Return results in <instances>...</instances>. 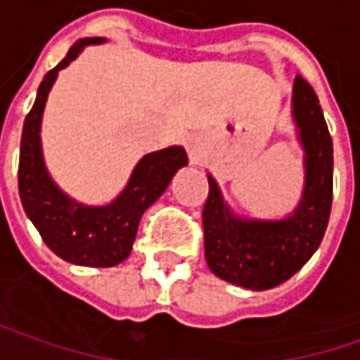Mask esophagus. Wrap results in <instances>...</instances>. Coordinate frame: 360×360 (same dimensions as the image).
Returning a JSON list of instances; mask_svg holds the SVG:
<instances>
[{
    "instance_id": "obj_1",
    "label": "esophagus",
    "mask_w": 360,
    "mask_h": 360,
    "mask_svg": "<svg viewBox=\"0 0 360 360\" xmlns=\"http://www.w3.org/2000/svg\"><path fill=\"white\" fill-rule=\"evenodd\" d=\"M185 148H187V155L191 160H198L203 153V142L198 136H189L185 140Z\"/></svg>"
}]
</instances>
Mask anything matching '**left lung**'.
Returning <instances> with one entry per match:
<instances>
[{"instance_id":"8db88e82","label":"left lung","mask_w":360,"mask_h":360,"mask_svg":"<svg viewBox=\"0 0 360 360\" xmlns=\"http://www.w3.org/2000/svg\"><path fill=\"white\" fill-rule=\"evenodd\" d=\"M291 117L304 150V189L295 210L279 220L238 216L212 175L203 205L205 261L232 285L264 291L293 277L324 238L332 205V138L318 96L302 77L291 91Z\"/></svg>"}]
</instances>
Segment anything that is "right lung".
I'll return each mask as SVG.
<instances>
[{"instance_id":"right-lung-1","label":"right lung","mask_w":360,"mask_h":360,"mask_svg":"<svg viewBox=\"0 0 360 360\" xmlns=\"http://www.w3.org/2000/svg\"><path fill=\"white\" fill-rule=\"evenodd\" d=\"M103 42L105 38L77 40L67 56L44 75L32 110L24 122L18 171L24 212L46 246L67 263L99 269L116 266L130 257L142 214L165 193L173 175L187 165L183 146L148 153L136 162L126 187L105 205L81 203L54 183L44 162L40 140L46 99L58 71L69 67L85 46Z\"/></svg>"}]
</instances>
